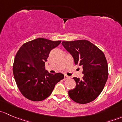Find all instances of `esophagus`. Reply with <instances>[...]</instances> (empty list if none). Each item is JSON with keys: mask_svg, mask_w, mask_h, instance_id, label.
<instances>
[{"mask_svg": "<svg viewBox=\"0 0 122 122\" xmlns=\"http://www.w3.org/2000/svg\"><path fill=\"white\" fill-rule=\"evenodd\" d=\"M70 78V77H68V76H66V75H65L64 76V80H68Z\"/></svg>", "mask_w": 122, "mask_h": 122, "instance_id": "obj_1", "label": "esophagus"}]
</instances>
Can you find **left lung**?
Wrapping results in <instances>:
<instances>
[{"mask_svg": "<svg viewBox=\"0 0 122 122\" xmlns=\"http://www.w3.org/2000/svg\"><path fill=\"white\" fill-rule=\"evenodd\" d=\"M62 45L73 57L76 64L83 67L82 79L74 77L76 86L68 91L76 103L86 104L100 94L107 80L108 66L104 53L87 40L62 41Z\"/></svg>", "mask_w": 122, "mask_h": 122, "instance_id": "obj_1", "label": "left lung"}]
</instances>
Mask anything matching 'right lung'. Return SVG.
<instances>
[{
    "instance_id": "add662e5",
    "label": "right lung",
    "mask_w": 122,
    "mask_h": 122,
    "mask_svg": "<svg viewBox=\"0 0 122 122\" xmlns=\"http://www.w3.org/2000/svg\"><path fill=\"white\" fill-rule=\"evenodd\" d=\"M61 42L39 38L25 43L17 52L13 76L20 93L26 99L34 102L46 99L55 84L64 78L62 73L53 74L45 68L50 51Z\"/></svg>"
}]
</instances>
